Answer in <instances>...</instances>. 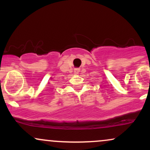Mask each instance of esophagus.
Segmentation results:
<instances>
[{"mask_svg": "<svg viewBox=\"0 0 150 150\" xmlns=\"http://www.w3.org/2000/svg\"><path fill=\"white\" fill-rule=\"evenodd\" d=\"M80 68H75V69L74 70V73H75V74H78L80 73Z\"/></svg>", "mask_w": 150, "mask_h": 150, "instance_id": "1", "label": "esophagus"}]
</instances>
